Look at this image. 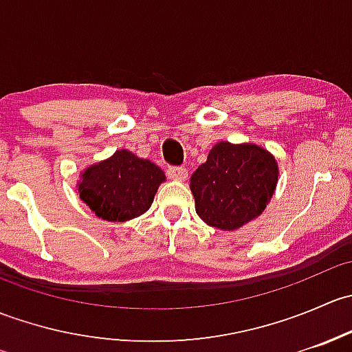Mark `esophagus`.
Wrapping results in <instances>:
<instances>
[{
	"mask_svg": "<svg viewBox=\"0 0 352 352\" xmlns=\"http://www.w3.org/2000/svg\"><path fill=\"white\" fill-rule=\"evenodd\" d=\"M166 175H168V179L172 180H186L187 179V170L184 168V166H168L166 168Z\"/></svg>",
	"mask_w": 352,
	"mask_h": 352,
	"instance_id": "34e87169",
	"label": "esophagus"
}]
</instances>
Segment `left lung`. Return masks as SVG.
I'll use <instances>...</instances> for the list:
<instances>
[{
    "mask_svg": "<svg viewBox=\"0 0 352 352\" xmlns=\"http://www.w3.org/2000/svg\"><path fill=\"white\" fill-rule=\"evenodd\" d=\"M278 162L257 144L219 141L190 177L199 218L233 232L262 214L278 184Z\"/></svg>",
    "mask_w": 352,
    "mask_h": 352,
    "instance_id": "left-lung-1",
    "label": "left lung"
}]
</instances>
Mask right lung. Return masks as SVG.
<instances>
[{
  "instance_id": "add662e5",
  "label": "right lung",
  "mask_w": 352,
  "mask_h": 352,
  "mask_svg": "<svg viewBox=\"0 0 352 352\" xmlns=\"http://www.w3.org/2000/svg\"><path fill=\"white\" fill-rule=\"evenodd\" d=\"M165 173L150 160L117 150L110 158L81 172V201L102 219L127 221L150 209Z\"/></svg>"
}]
</instances>
